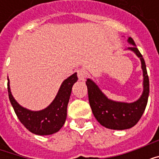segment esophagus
Segmentation results:
<instances>
[{
    "mask_svg": "<svg viewBox=\"0 0 159 159\" xmlns=\"http://www.w3.org/2000/svg\"><path fill=\"white\" fill-rule=\"evenodd\" d=\"M77 76L80 81H84L85 77H86V71L83 69H79L77 71Z\"/></svg>",
    "mask_w": 159,
    "mask_h": 159,
    "instance_id": "1",
    "label": "esophagus"
}]
</instances>
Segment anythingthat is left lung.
<instances>
[{"mask_svg": "<svg viewBox=\"0 0 159 159\" xmlns=\"http://www.w3.org/2000/svg\"><path fill=\"white\" fill-rule=\"evenodd\" d=\"M128 42L133 45L128 49L133 51L140 58L143 70V93L139 100L132 103L114 101L108 99L92 80L88 78L86 82L89 105L93 116L102 126L110 129H128L134 126L144 113L148 100L149 78L146 63L134 40L129 37Z\"/></svg>", "mask_w": 159, "mask_h": 159, "instance_id": "obj_1", "label": "left lung"}]
</instances>
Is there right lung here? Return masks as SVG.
<instances>
[{
  "mask_svg": "<svg viewBox=\"0 0 159 159\" xmlns=\"http://www.w3.org/2000/svg\"><path fill=\"white\" fill-rule=\"evenodd\" d=\"M77 79L76 73L69 76L62 83L52 103L43 110L35 111L21 107L16 101L11 93L9 79L7 78L9 100L19 121L27 129L35 134L48 135L58 132L66 122L67 106L72 86Z\"/></svg>",
  "mask_w": 159,
  "mask_h": 159,
  "instance_id": "1",
  "label": "right lung"
}]
</instances>
